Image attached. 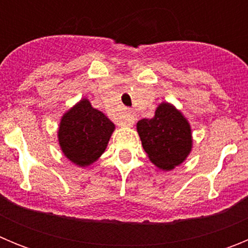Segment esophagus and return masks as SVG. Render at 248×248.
Listing matches in <instances>:
<instances>
[{"label": "esophagus", "instance_id": "34e87169", "mask_svg": "<svg viewBox=\"0 0 248 248\" xmlns=\"http://www.w3.org/2000/svg\"><path fill=\"white\" fill-rule=\"evenodd\" d=\"M135 123V114L131 110H128L123 118V125L131 126Z\"/></svg>", "mask_w": 248, "mask_h": 248}]
</instances>
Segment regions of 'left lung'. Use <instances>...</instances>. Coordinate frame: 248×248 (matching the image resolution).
I'll return each mask as SVG.
<instances>
[{
    "mask_svg": "<svg viewBox=\"0 0 248 248\" xmlns=\"http://www.w3.org/2000/svg\"><path fill=\"white\" fill-rule=\"evenodd\" d=\"M137 130L149 159L159 169L171 170L184 163L191 151L189 122L172 104L161 103L154 118L138 122Z\"/></svg>",
    "mask_w": 248,
    "mask_h": 248,
    "instance_id": "left-lung-1",
    "label": "left lung"
}]
</instances>
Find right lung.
I'll list each match as a JSON object with an SVG mask.
<instances>
[{
    "mask_svg": "<svg viewBox=\"0 0 248 248\" xmlns=\"http://www.w3.org/2000/svg\"><path fill=\"white\" fill-rule=\"evenodd\" d=\"M115 125L88 99H82L61 119L58 141L63 154L76 165L84 168L104 153Z\"/></svg>",
    "mask_w": 248,
    "mask_h": 248,
    "instance_id": "right-lung-1",
    "label": "right lung"
}]
</instances>
